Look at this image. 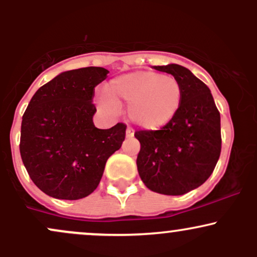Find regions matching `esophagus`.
Returning a JSON list of instances; mask_svg holds the SVG:
<instances>
[{
	"instance_id": "1",
	"label": "esophagus",
	"mask_w": 257,
	"mask_h": 257,
	"mask_svg": "<svg viewBox=\"0 0 257 257\" xmlns=\"http://www.w3.org/2000/svg\"><path fill=\"white\" fill-rule=\"evenodd\" d=\"M125 137L126 138H133V137H134V129H133L132 126H128V128H126Z\"/></svg>"
}]
</instances>
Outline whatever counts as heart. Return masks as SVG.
Masks as SVG:
<instances>
[{"mask_svg": "<svg viewBox=\"0 0 257 257\" xmlns=\"http://www.w3.org/2000/svg\"><path fill=\"white\" fill-rule=\"evenodd\" d=\"M107 96L99 98L100 107L114 111L117 104L129 105V117L149 131L172 122L179 113L184 90L175 77L155 71H137L112 79Z\"/></svg>", "mask_w": 257, "mask_h": 257, "instance_id": "heart-1", "label": "heart"}]
</instances>
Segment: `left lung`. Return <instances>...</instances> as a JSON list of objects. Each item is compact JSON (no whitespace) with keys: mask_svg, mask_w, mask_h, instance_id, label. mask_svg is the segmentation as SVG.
<instances>
[{"mask_svg":"<svg viewBox=\"0 0 257 257\" xmlns=\"http://www.w3.org/2000/svg\"><path fill=\"white\" fill-rule=\"evenodd\" d=\"M181 84L184 99L179 113L158 131H138V172L153 192L181 196L203 185L221 152L220 112L210 89L181 65L155 66Z\"/></svg>","mask_w":257,"mask_h":257,"instance_id":"left-lung-1","label":"left lung"}]
</instances>
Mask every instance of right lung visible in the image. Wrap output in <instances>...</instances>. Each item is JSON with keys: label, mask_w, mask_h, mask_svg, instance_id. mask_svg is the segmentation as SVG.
Returning a JSON list of instances; mask_svg holds the SVG:
<instances>
[{"label": "right lung", "mask_w": 257, "mask_h": 257, "mask_svg": "<svg viewBox=\"0 0 257 257\" xmlns=\"http://www.w3.org/2000/svg\"><path fill=\"white\" fill-rule=\"evenodd\" d=\"M104 67L58 75L38 89L22 120L20 156L34 184L53 198H84L98 187L106 161L120 149L126 125L98 129L94 88L107 77Z\"/></svg>", "instance_id": "add662e5"}]
</instances>
